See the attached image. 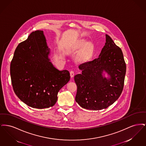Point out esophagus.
Instances as JSON below:
<instances>
[{
	"mask_svg": "<svg viewBox=\"0 0 146 146\" xmlns=\"http://www.w3.org/2000/svg\"><path fill=\"white\" fill-rule=\"evenodd\" d=\"M70 76L71 78H73L74 77V71L71 70L70 72Z\"/></svg>",
	"mask_w": 146,
	"mask_h": 146,
	"instance_id": "1",
	"label": "esophagus"
}]
</instances>
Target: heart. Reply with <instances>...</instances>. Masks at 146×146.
Segmentation results:
<instances>
[{"instance_id":"obj_1","label":"heart","mask_w":146,"mask_h":146,"mask_svg":"<svg viewBox=\"0 0 146 146\" xmlns=\"http://www.w3.org/2000/svg\"><path fill=\"white\" fill-rule=\"evenodd\" d=\"M81 50L78 56L79 60H87L90 58L94 51V46L90 42H87L85 40H80L76 45L75 50L79 51Z\"/></svg>"}]
</instances>
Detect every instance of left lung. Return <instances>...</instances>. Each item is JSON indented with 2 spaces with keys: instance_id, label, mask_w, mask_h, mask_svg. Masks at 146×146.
I'll use <instances>...</instances> for the list:
<instances>
[{
  "instance_id": "1",
  "label": "left lung",
  "mask_w": 146,
  "mask_h": 146,
  "mask_svg": "<svg viewBox=\"0 0 146 146\" xmlns=\"http://www.w3.org/2000/svg\"><path fill=\"white\" fill-rule=\"evenodd\" d=\"M106 36L98 57L80 64L82 73L74 76L76 101L89 110L107 108L118 100L124 88L126 67L123 52L108 35ZM104 71L110 75L108 79L103 76Z\"/></svg>"
}]
</instances>
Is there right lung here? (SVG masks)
Instances as JSON below:
<instances>
[{"instance_id":"right-lung-1","label":"right lung","mask_w":146,"mask_h":146,"mask_svg":"<svg viewBox=\"0 0 146 146\" xmlns=\"http://www.w3.org/2000/svg\"><path fill=\"white\" fill-rule=\"evenodd\" d=\"M48 48L43 31L33 32L18 45L10 64L15 93L35 108L54 106L58 91L70 80L68 70L60 71L50 62Z\"/></svg>"}]
</instances>
